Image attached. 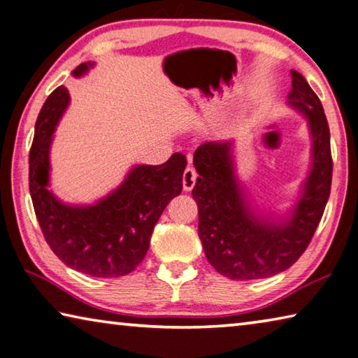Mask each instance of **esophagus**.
I'll list each match as a JSON object with an SVG mask.
<instances>
[{
    "label": "esophagus",
    "instance_id": "1",
    "mask_svg": "<svg viewBox=\"0 0 358 358\" xmlns=\"http://www.w3.org/2000/svg\"><path fill=\"white\" fill-rule=\"evenodd\" d=\"M196 178H198V174H196V171H195V168L187 166L184 174H182V185H184V190H185V192H190V190L193 189V187H195Z\"/></svg>",
    "mask_w": 358,
    "mask_h": 358
}]
</instances>
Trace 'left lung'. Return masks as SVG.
Here are the masks:
<instances>
[{
	"mask_svg": "<svg viewBox=\"0 0 358 358\" xmlns=\"http://www.w3.org/2000/svg\"><path fill=\"white\" fill-rule=\"evenodd\" d=\"M287 98L308 119L313 162L300 200L285 219H269L252 209L234 171L231 141L204 143L193 155L200 174L192 190L198 236L215 271L233 280L271 278L294 265L311 243L330 196V128L320 99L298 71H292Z\"/></svg>",
	"mask_w": 358,
	"mask_h": 358,
	"instance_id": "8db88e82",
	"label": "left lung"
}]
</instances>
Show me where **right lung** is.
<instances>
[{"instance_id":"1","label":"right lung","mask_w":358,"mask_h":358,"mask_svg":"<svg viewBox=\"0 0 358 358\" xmlns=\"http://www.w3.org/2000/svg\"><path fill=\"white\" fill-rule=\"evenodd\" d=\"M93 66L82 63L80 78ZM69 104L66 87L45 99L30 150V193L47 244L64 265L95 278L131 273L148 254L154 227L166 204L182 192L185 155L173 154L163 165H136L108 196L89 206L64 204L49 190V152L54 131Z\"/></svg>"}]
</instances>
